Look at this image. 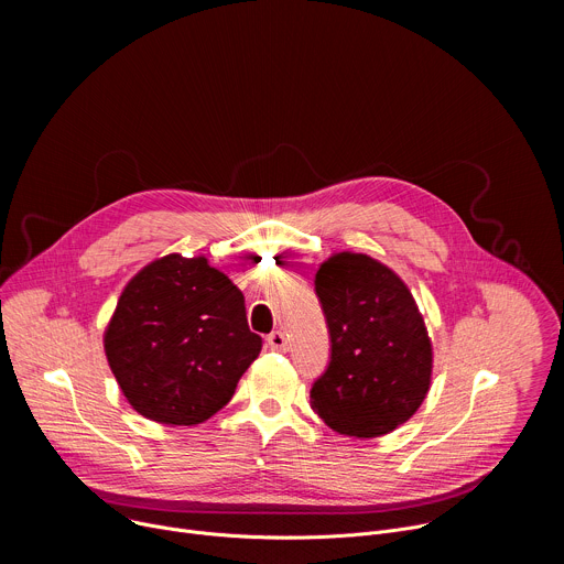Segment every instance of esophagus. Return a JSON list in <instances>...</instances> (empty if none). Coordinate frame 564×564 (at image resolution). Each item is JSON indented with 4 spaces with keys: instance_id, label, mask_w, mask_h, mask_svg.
Returning <instances> with one entry per match:
<instances>
[{
    "instance_id": "esophagus-1",
    "label": "esophagus",
    "mask_w": 564,
    "mask_h": 564,
    "mask_svg": "<svg viewBox=\"0 0 564 564\" xmlns=\"http://www.w3.org/2000/svg\"><path fill=\"white\" fill-rule=\"evenodd\" d=\"M268 346H270L272 350H288V337H285V333L274 330L272 335H268Z\"/></svg>"
}]
</instances>
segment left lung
I'll use <instances>...</instances> for the list:
<instances>
[{"label":"left lung","instance_id":"8db88e82","mask_svg":"<svg viewBox=\"0 0 564 564\" xmlns=\"http://www.w3.org/2000/svg\"><path fill=\"white\" fill-rule=\"evenodd\" d=\"M314 290L333 352L312 383V411L348 437L409 422L431 388L433 348L406 283L366 254L339 252L321 263Z\"/></svg>","mask_w":564,"mask_h":564}]
</instances>
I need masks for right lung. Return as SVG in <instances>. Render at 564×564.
<instances>
[{
	"label": "right lung",
	"mask_w": 564,
	"mask_h": 564,
	"mask_svg": "<svg viewBox=\"0 0 564 564\" xmlns=\"http://www.w3.org/2000/svg\"><path fill=\"white\" fill-rule=\"evenodd\" d=\"M246 296L205 257L167 254L122 290L105 352L129 404L147 420L194 426L231 399L261 352Z\"/></svg>",
	"instance_id": "1"
}]
</instances>
